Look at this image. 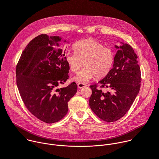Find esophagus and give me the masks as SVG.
Listing matches in <instances>:
<instances>
[{
    "mask_svg": "<svg viewBox=\"0 0 159 159\" xmlns=\"http://www.w3.org/2000/svg\"><path fill=\"white\" fill-rule=\"evenodd\" d=\"M86 86V84H84V83H78V88H84V87H85Z\"/></svg>",
    "mask_w": 159,
    "mask_h": 159,
    "instance_id": "1",
    "label": "esophagus"
}]
</instances>
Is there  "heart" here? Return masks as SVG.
Segmentation results:
<instances>
[{
    "instance_id": "b5f03b06",
    "label": "heart",
    "mask_w": 159,
    "mask_h": 159,
    "mask_svg": "<svg viewBox=\"0 0 159 159\" xmlns=\"http://www.w3.org/2000/svg\"><path fill=\"white\" fill-rule=\"evenodd\" d=\"M73 49L75 53H68L65 60L70 70L76 74L83 64L84 67L75 78L77 81L86 83L93 76L102 78L113 66L115 60L114 50L93 39L76 42Z\"/></svg>"
}]
</instances>
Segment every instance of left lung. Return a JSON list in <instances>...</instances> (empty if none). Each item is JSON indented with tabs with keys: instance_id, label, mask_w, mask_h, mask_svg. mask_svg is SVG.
Instances as JSON below:
<instances>
[{
	"instance_id": "left-lung-1",
	"label": "left lung",
	"mask_w": 159,
	"mask_h": 159,
	"mask_svg": "<svg viewBox=\"0 0 159 159\" xmlns=\"http://www.w3.org/2000/svg\"><path fill=\"white\" fill-rule=\"evenodd\" d=\"M115 55L112 68L98 83L100 88L110 89L104 92L98 84L90 85L92 94L89 106L101 119L114 122L123 117L129 110L138 94L141 82L140 68L137 55L127 43L119 47Z\"/></svg>"
}]
</instances>
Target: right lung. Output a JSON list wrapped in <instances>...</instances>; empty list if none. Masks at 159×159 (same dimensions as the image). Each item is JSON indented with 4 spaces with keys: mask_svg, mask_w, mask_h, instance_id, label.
<instances>
[{
    "mask_svg": "<svg viewBox=\"0 0 159 159\" xmlns=\"http://www.w3.org/2000/svg\"><path fill=\"white\" fill-rule=\"evenodd\" d=\"M59 37L40 35L23 51L16 66V81L27 109L39 120L48 124L63 119L68 112V102L76 94L77 84L58 89L68 79L70 68L65 52L56 49Z\"/></svg>",
    "mask_w": 159,
    "mask_h": 159,
    "instance_id": "add662e5",
    "label": "right lung"
}]
</instances>
